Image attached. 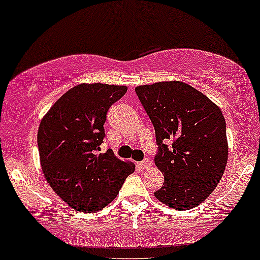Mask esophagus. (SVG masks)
<instances>
[{"label": "esophagus", "instance_id": "esophagus-1", "mask_svg": "<svg viewBox=\"0 0 260 260\" xmlns=\"http://www.w3.org/2000/svg\"><path fill=\"white\" fill-rule=\"evenodd\" d=\"M150 166H151V161H150L149 158H146V160L139 162V167H140V169H142V170H147Z\"/></svg>", "mask_w": 260, "mask_h": 260}]
</instances>
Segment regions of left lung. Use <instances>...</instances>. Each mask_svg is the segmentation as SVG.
<instances>
[{
    "label": "left lung",
    "mask_w": 260,
    "mask_h": 260,
    "mask_svg": "<svg viewBox=\"0 0 260 260\" xmlns=\"http://www.w3.org/2000/svg\"><path fill=\"white\" fill-rule=\"evenodd\" d=\"M135 91L155 127V165L165 177L155 197L172 209L197 207L218 185L227 165L222 111L177 80L136 86Z\"/></svg>",
    "instance_id": "left-lung-1"
}]
</instances>
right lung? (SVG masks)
Wrapping results in <instances>:
<instances>
[{"label": "right lung", "mask_w": 260, "mask_h": 260, "mask_svg": "<svg viewBox=\"0 0 260 260\" xmlns=\"http://www.w3.org/2000/svg\"><path fill=\"white\" fill-rule=\"evenodd\" d=\"M124 85L79 84L43 116L37 142L42 171L53 191L72 208L96 212L119 193L135 165L111 150L99 152L109 108L126 93Z\"/></svg>", "instance_id": "obj_1"}]
</instances>
